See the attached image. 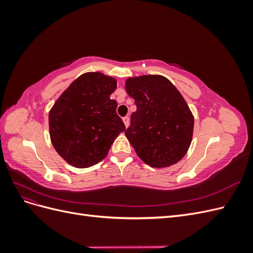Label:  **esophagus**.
Returning a JSON list of instances; mask_svg holds the SVG:
<instances>
[{"mask_svg": "<svg viewBox=\"0 0 253 253\" xmlns=\"http://www.w3.org/2000/svg\"><path fill=\"white\" fill-rule=\"evenodd\" d=\"M122 120H124V124H125V126L127 127L128 126V124H129V119H128V117L126 116V117H124L122 118Z\"/></svg>", "mask_w": 253, "mask_h": 253, "instance_id": "obj_1", "label": "esophagus"}]
</instances>
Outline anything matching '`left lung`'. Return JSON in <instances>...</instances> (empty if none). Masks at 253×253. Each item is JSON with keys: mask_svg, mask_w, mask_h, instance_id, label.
Masks as SVG:
<instances>
[{"mask_svg": "<svg viewBox=\"0 0 253 253\" xmlns=\"http://www.w3.org/2000/svg\"><path fill=\"white\" fill-rule=\"evenodd\" d=\"M126 93L136 104L126 136L137 155L154 168L169 167L186 155L194 118L187 102L163 76L128 78Z\"/></svg>", "mask_w": 253, "mask_h": 253, "instance_id": "8db88e82", "label": "left lung"}]
</instances>
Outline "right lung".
Instances as JSON below:
<instances>
[{
    "label": "right lung",
    "mask_w": 253,
    "mask_h": 253,
    "mask_svg": "<svg viewBox=\"0 0 253 253\" xmlns=\"http://www.w3.org/2000/svg\"><path fill=\"white\" fill-rule=\"evenodd\" d=\"M116 80L101 73H86L76 79L49 112L53 148L76 168L94 166L108 155L126 126L110 98Z\"/></svg>",
    "instance_id": "1"
}]
</instances>
